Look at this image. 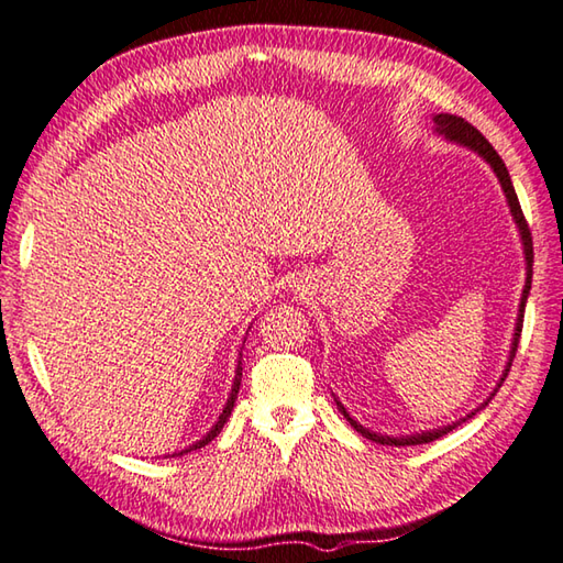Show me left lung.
I'll list each match as a JSON object with an SVG mask.
<instances>
[{"instance_id":"left-lung-1","label":"left lung","mask_w":563,"mask_h":563,"mask_svg":"<svg viewBox=\"0 0 563 563\" xmlns=\"http://www.w3.org/2000/svg\"><path fill=\"white\" fill-rule=\"evenodd\" d=\"M434 132L444 136V140H449V142H454V144H459V146H466V150H472L474 154L482 156V159H484L486 164H489V167L494 169L496 179H499L501 189H504L506 205H509V211H511V217H514V221H516V227H519V236H521V244H523V260H527V282H523V291H521V301H519V314H516V327H514V339H511V352H509V358H506V366H504L501 379H499V384H496V389L492 391V396H494L496 391H499V386L504 384L506 374H509L511 362H514V356H516V346H519L521 324H523V309H527V299H529V291H531V274H533V269H531V266H533V244H531V232H529L527 219H523V211H521V205H519V197H516V191H514V184H511V177H509V169H506V164L501 162V156L496 154L494 146L484 140V134L478 132V129H474V126L468 124V122H464L462 117H454V114H434ZM492 396H489V399H486L478 409H484L486 404L492 401ZM334 401H336L339 411L344 413V419H346L349 423H352V427L358 431V434L366 437V439H372V441H376V444H386V446H413V444H429V441H437V439H441L444 434H449L451 429H456L459 423L466 421V419H472L474 413L478 411V409H474L472 413H466V417H464L462 421L449 423V427H439V429L419 431V434H409V437H386V434H376V431L362 427V423H358L354 417H349V411L344 409V404L339 401L336 396H334Z\"/></svg>"}]
</instances>
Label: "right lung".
<instances>
[{"instance_id":"add662e5","label":"right lung","mask_w":563,"mask_h":563,"mask_svg":"<svg viewBox=\"0 0 563 563\" xmlns=\"http://www.w3.org/2000/svg\"><path fill=\"white\" fill-rule=\"evenodd\" d=\"M239 384H242V354H239V362H236V376H234V384H232V394H229V399H227V404H224V409H221V413H219V419H217V423L214 427H211L205 437H201L199 441H195V444L191 446H187V449H181L179 454L177 451H174L172 456H181V454H187V451H195V449H201V446H207L211 439H214L221 429H224V423H227V419L232 417V409H234V401H236V394H239Z\"/></svg>"}]
</instances>
